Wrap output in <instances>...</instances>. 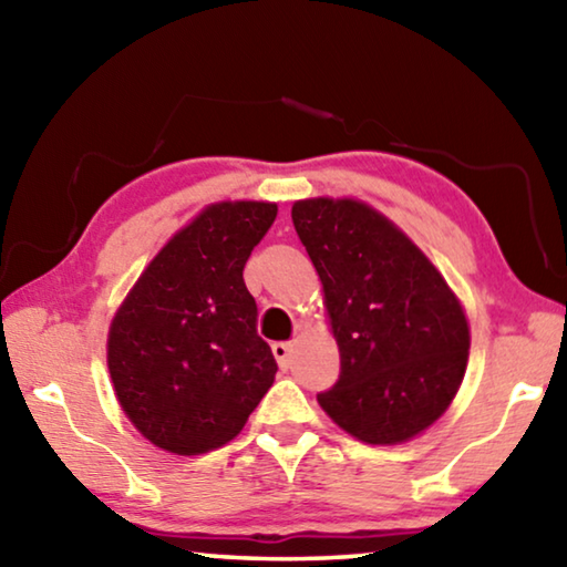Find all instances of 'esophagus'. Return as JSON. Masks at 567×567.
Returning a JSON list of instances; mask_svg holds the SVG:
<instances>
[{
	"mask_svg": "<svg viewBox=\"0 0 567 567\" xmlns=\"http://www.w3.org/2000/svg\"><path fill=\"white\" fill-rule=\"evenodd\" d=\"M272 354H275L277 364H280V370H287V368H290V362H292V344L275 342L272 344Z\"/></svg>",
	"mask_w": 567,
	"mask_h": 567,
	"instance_id": "34e87169",
	"label": "esophagus"
}]
</instances>
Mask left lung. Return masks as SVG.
Here are the masks:
<instances>
[{"instance_id": "8db88e82", "label": "left lung", "mask_w": 567, "mask_h": 567, "mask_svg": "<svg viewBox=\"0 0 567 567\" xmlns=\"http://www.w3.org/2000/svg\"><path fill=\"white\" fill-rule=\"evenodd\" d=\"M322 285L340 378L318 395L334 425L368 445H400L445 415L465 378L470 324L430 257L354 197L292 205Z\"/></svg>"}]
</instances>
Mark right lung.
<instances>
[{
  "instance_id": "obj_1",
  "label": "right lung",
  "mask_w": 567,
  "mask_h": 567,
  "mask_svg": "<svg viewBox=\"0 0 567 567\" xmlns=\"http://www.w3.org/2000/svg\"><path fill=\"white\" fill-rule=\"evenodd\" d=\"M275 203L223 199L177 229L114 312L107 368L124 415L175 455H203L243 433L277 362L257 334L245 262Z\"/></svg>"
}]
</instances>
